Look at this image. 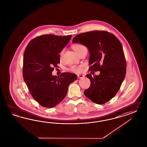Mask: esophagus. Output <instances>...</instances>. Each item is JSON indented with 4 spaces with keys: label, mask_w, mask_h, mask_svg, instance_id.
Segmentation results:
<instances>
[{
    "label": "esophagus",
    "mask_w": 147,
    "mask_h": 147,
    "mask_svg": "<svg viewBox=\"0 0 147 147\" xmlns=\"http://www.w3.org/2000/svg\"><path fill=\"white\" fill-rule=\"evenodd\" d=\"M85 77V76H84V75H81V74H79V75H78V78H79V79H81V78H84Z\"/></svg>",
    "instance_id": "1"
}]
</instances>
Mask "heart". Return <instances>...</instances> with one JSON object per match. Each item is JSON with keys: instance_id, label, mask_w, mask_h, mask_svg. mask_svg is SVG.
Listing matches in <instances>:
<instances>
[{"instance_id": "1", "label": "heart", "mask_w": 147, "mask_h": 147, "mask_svg": "<svg viewBox=\"0 0 147 147\" xmlns=\"http://www.w3.org/2000/svg\"><path fill=\"white\" fill-rule=\"evenodd\" d=\"M72 48L74 49V50L76 51L77 53L79 55L80 54V53L85 49H86L85 47V46H84L83 45L79 44H77L74 45L72 46ZM65 49H61V51L59 53V58L60 59H62L63 57V54L65 53ZM70 71H73L74 73H80V71H81L82 68L81 66H71V67H70L69 68Z\"/></svg>"}]
</instances>
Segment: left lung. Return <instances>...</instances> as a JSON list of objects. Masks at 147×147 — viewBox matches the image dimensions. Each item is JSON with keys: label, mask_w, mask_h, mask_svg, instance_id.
<instances>
[{"label": "left lung", "mask_w": 147, "mask_h": 147, "mask_svg": "<svg viewBox=\"0 0 147 147\" xmlns=\"http://www.w3.org/2000/svg\"><path fill=\"white\" fill-rule=\"evenodd\" d=\"M73 43L84 45L89 50L90 71H100L98 76L87 74L90 86L84 92L92 102L102 105L109 101L120 88L126 73L123 47L115 36L105 31L80 33Z\"/></svg>", "instance_id": "obj_1"}]
</instances>
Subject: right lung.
<instances>
[{"instance_id":"add662e5","label":"right lung","mask_w":147,"mask_h":147,"mask_svg":"<svg viewBox=\"0 0 147 147\" xmlns=\"http://www.w3.org/2000/svg\"><path fill=\"white\" fill-rule=\"evenodd\" d=\"M71 35L45 34L31 40L24 53L22 75L30 93L42 107L53 108L65 98L69 85L77 76L65 72L53 76L54 67L60 63L59 53Z\"/></svg>"}]
</instances>
